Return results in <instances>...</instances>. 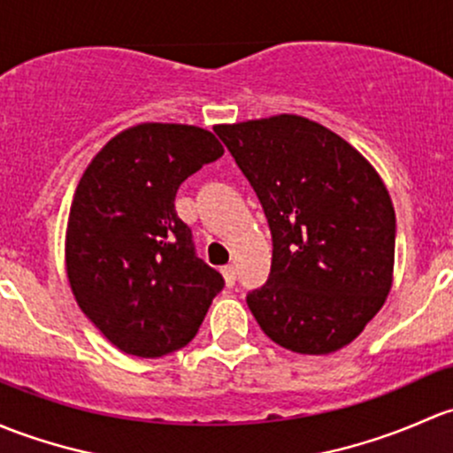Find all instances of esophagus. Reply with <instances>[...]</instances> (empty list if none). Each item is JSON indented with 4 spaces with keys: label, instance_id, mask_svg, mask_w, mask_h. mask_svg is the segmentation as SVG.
Listing matches in <instances>:
<instances>
[{
    "label": "esophagus",
    "instance_id": "1",
    "mask_svg": "<svg viewBox=\"0 0 453 453\" xmlns=\"http://www.w3.org/2000/svg\"><path fill=\"white\" fill-rule=\"evenodd\" d=\"M222 277H225L226 288L235 286V265H225V268H222Z\"/></svg>",
    "mask_w": 453,
    "mask_h": 453
}]
</instances>
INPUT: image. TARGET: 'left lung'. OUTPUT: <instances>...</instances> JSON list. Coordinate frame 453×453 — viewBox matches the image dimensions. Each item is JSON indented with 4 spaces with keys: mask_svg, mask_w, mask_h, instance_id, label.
Returning a JSON list of instances; mask_svg holds the SVG:
<instances>
[{
    "mask_svg": "<svg viewBox=\"0 0 453 453\" xmlns=\"http://www.w3.org/2000/svg\"><path fill=\"white\" fill-rule=\"evenodd\" d=\"M257 194L270 233L265 286L246 296L279 347L327 356L381 310L395 268V209L351 143L301 115L213 128Z\"/></svg>",
    "mask_w": 453,
    "mask_h": 453,
    "instance_id": "1",
    "label": "left lung"
}]
</instances>
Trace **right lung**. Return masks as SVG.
I'll use <instances>...</instances> for the list:
<instances>
[{
  "label": "right lung",
  "instance_id": "right-lung-1",
  "mask_svg": "<svg viewBox=\"0 0 453 453\" xmlns=\"http://www.w3.org/2000/svg\"><path fill=\"white\" fill-rule=\"evenodd\" d=\"M225 155L216 134L188 124H137L87 165L65 235L76 303L119 351L161 357L183 349L225 288L196 257L176 216L180 183Z\"/></svg>",
  "mask_w": 453,
  "mask_h": 453
}]
</instances>
